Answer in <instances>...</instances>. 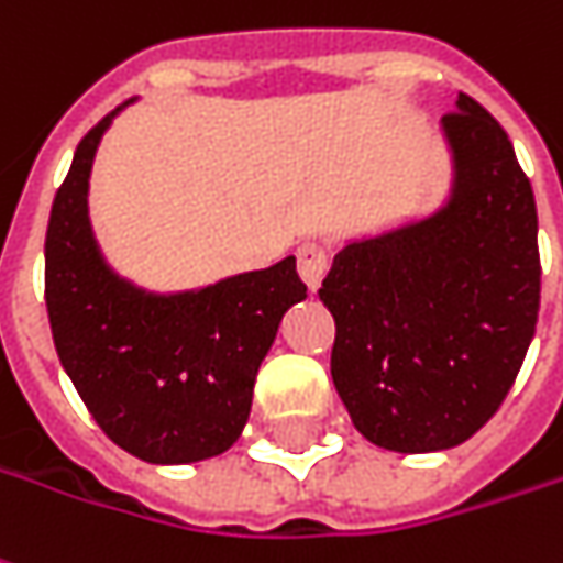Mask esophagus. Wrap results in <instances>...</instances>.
Here are the masks:
<instances>
[{"instance_id":"1","label":"esophagus","mask_w":563,"mask_h":563,"mask_svg":"<svg viewBox=\"0 0 563 563\" xmlns=\"http://www.w3.org/2000/svg\"><path fill=\"white\" fill-rule=\"evenodd\" d=\"M330 271V250L323 243H301L298 246V274L308 283V289H317Z\"/></svg>"}]
</instances>
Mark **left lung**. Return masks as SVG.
<instances>
[{
    "mask_svg": "<svg viewBox=\"0 0 563 563\" xmlns=\"http://www.w3.org/2000/svg\"><path fill=\"white\" fill-rule=\"evenodd\" d=\"M453 200L412 228L335 255L332 382L366 441L431 453L503 407L537 332V200L506 129L459 91L443 113Z\"/></svg>",
    "mask_w": 563,
    "mask_h": 563,
    "instance_id": "8db88e82",
    "label": "left lung"
}]
</instances>
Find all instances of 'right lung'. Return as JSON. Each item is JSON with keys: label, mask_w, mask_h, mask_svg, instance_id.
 <instances>
[{"label": "right lung", "mask_w": 563, "mask_h": 563, "mask_svg": "<svg viewBox=\"0 0 563 563\" xmlns=\"http://www.w3.org/2000/svg\"><path fill=\"white\" fill-rule=\"evenodd\" d=\"M113 120L79 141L45 231V308L60 366L125 453L181 465L221 456L250 419L255 373L283 313L308 298L296 258L200 292L156 298L117 280L91 240V159Z\"/></svg>", "instance_id": "add662e5"}]
</instances>
